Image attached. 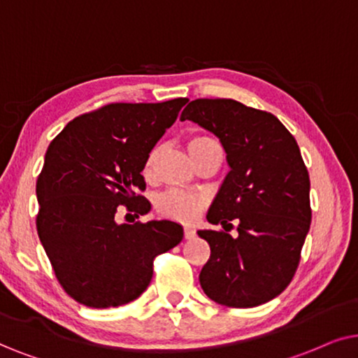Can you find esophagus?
Instances as JSON below:
<instances>
[{
    "label": "esophagus",
    "mask_w": 358,
    "mask_h": 358,
    "mask_svg": "<svg viewBox=\"0 0 358 358\" xmlns=\"http://www.w3.org/2000/svg\"><path fill=\"white\" fill-rule=\"evenodd\" d=\"M183 236H185V239H194V237H196V231H194L193 227H185L183 229Z\"/></svg>",
    "instance_id": "obj_1"
}]
</instances>
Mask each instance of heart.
<instances>
[{
    "instance_id": "1",
    "label": "heart",
    "mask_w": 358,
    "mask_h": 358,
    "mask_svg": "<svg viewBox=\"0 0 358 358\" xmlns=\"http://www.w3.org/2000/svg\"><path fill=\"white\" fill-rule=\"evenodd\" d=\"M211 145H217V142L209 136H194L188 142V150L189 154L196 155L198 152ZM157 157H159V149H152L147 155L144 162V176L145 178H150L154 175V166L157 162ZM204 203L206 199L199 194H193L188 192H183V189H170V192H165L157 198V209L162 216L175 219V221L182 222H192L199 216L201 209L204 208Z\"/></svg>"
}]
</instances>
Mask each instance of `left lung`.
<instances>
[{
	"label": "left lung",
	"instance_id": "8db88e82",
	"mask_svg": "<svg viewBox=\"0 0 358 358\" xmlns=\"http://www.w3.org/2000/svg\"><path fill=\"white\" fill-rule=\"evenodd\" d=\"M180 119L213 132L231 169L206 219L224 229L239 222L237 237L198 231L211 247L199 273L203 292L229 308L270 301L293 280L311 224L309 175L296 141L273 114L234 99H194Z\"/></svg>",
	"mask_w": 358,
	"mask_h": 358
}]
</instances>
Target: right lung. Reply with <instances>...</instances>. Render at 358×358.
<instances>
[{
	"label": "right lung",
	"mask_w": 358,
	"mask_h": 358,
	"mask_svg": "<svg viewBox=\"0 0 358 358\" xmlns=\"http://www.w3.org/2000/svg\"><path fill=\"white\" fill-rule=\"evenodd\" d=\"M187 98L113 103L82 114L50 142L37 178V234L57 280L75 301L114 308L139 298L154 259L183 239L173 221L119 224L121 206L147 214L144 162Z\"/></svg>",
	"instance_id": "add662e5"
}]
</instances>
